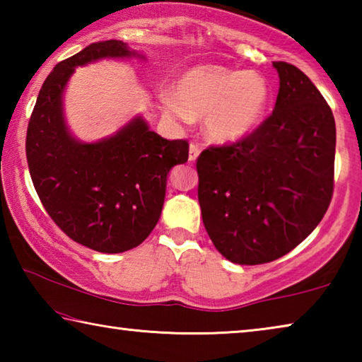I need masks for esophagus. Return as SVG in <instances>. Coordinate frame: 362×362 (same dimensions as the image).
Here are the masks:
<instances>
[{"label":"esophagus","mask_w":362,"mask_h":362,"mask_svg":"<svg viewBox=\"0 0 362 362\" xmlns=\"http://www.w3.org/2000/svg\"><path fill=\"white\" fill-rule=\"evenodd\" d=\"M199 151H201V148H199V145L198 144H189V151H188V161H196V159H198V156H199Z\"/></svg>","instance_id":"esophagus-1"}]
</instances>
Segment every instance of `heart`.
I'll list each match as a JSON object with an SVG mask.
<instances>
[{
  "label": "heart",
  "instance_id": "heart-1",
  "mask_svg": "<svg viewBox=\"0 0 362 362\" xmlns=\"http://www.w3.org/2000/svg\"><path fill=\"white\" fill-rule=\"evenodd\" d=\"M272 90L265 76L222 65H194L161 97L164 118L192 122L203 116L206 136L217 144L247 139L267 115Z\"/></svg>",
  "mask_w": 362,
  "mask_h": 362
}]
</instances>
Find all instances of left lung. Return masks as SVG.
Wrapping results in <instances>:
<instances>
[{"label":"left lung","instance_id":"1","mask_svg":"<svg viewBox=\"0 0 362 362\" xmlns=\"http://www.w3.org/2000/svg\"><path fill=\"white\" fill-rule=\"evenodd\" d=\"M279 93L247 139L198 158L201 216L226 260L260 265L297 247L326 214L334 192L335 119L297 66L273 62Z\"/></svg>","mask_w":362,"mask_h":362}]
</instances>
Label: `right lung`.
Masks as SVG:
<instances>
[{
    "label": "right lung",
    "instance_id": "obj_1",
    "mask_svg": "<svg viewBox=\"0 0 362 362\" xmlns=\"http://www.w3.org/2000/svg\"><path fill=\"white\" fill-rule=\"evenodd\" d=\"M145 56L119 40L93 42L49 73L27 131L36 193L66 236L103 254L137 247L161 216L170 169L187 163V140H168L134 116L112 136L83 142L65 119L64 94L76 66Z\"/></svg>",
    "mask_w": 362,
    "mask_h": 362
}]
</instances>
